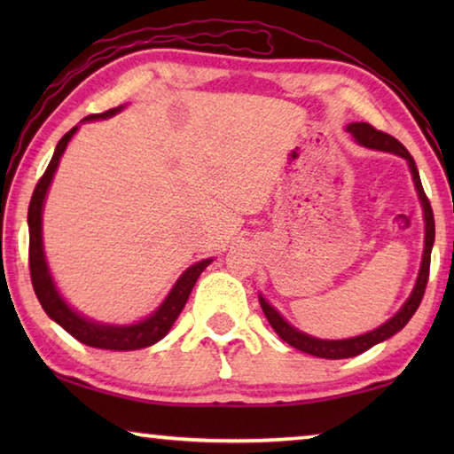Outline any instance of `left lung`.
Returning a JSON list of instances; mask_svg holds the SVG:
<instances>
[{
  "mask_svg": "<svg viewBox=\"0 0 454 454\" xmlns=\"http://www.w3.org/2000/svg\"><path fill=\"white\" fill-rule=\"evenodd\" d=\"M348 132L356 137L358 144L366 145V148H374V150H384V152H393L403 156L404 160H409L411 172H412V180L414 186L419 190V198L422 202V208H425V222H427V236H425V254H422V264H420V272H419V280L417 286H414L412 294L406 304L398 310L393 318L388 322H384L382 326H379L372 333L356 336V338H347V340H320V338L309 336L304 333H298L296 328H292L286 320H284L278 312H276L270 304H268L262 296H260V306L266 314L268 322L274 328V333L278 334L284 342H288L290 347H294L298 350L306 352V355L318 356V358H350L356 355H363L364 350L372 348L374 344H379L382 340H387L393 334H396L398 330H403L406 326V322L412 318V314L417 312L420 306L422 296H425L427 290V282H428V272H430V250H433V242H434V216H433V208H430V202L422 190L420 184V176L417 170V164H414L412 156L404 145L387 132H380L374 126L366 124V121H356V124L348 126Z\"/></svg>",
  "mask_w": 454,
  "mask_h": 454,
  "instance_id": "1",
  "label": "left lung"
}]
</instances>
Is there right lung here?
I'll list each match as a JSON object with an SVG mask.
<instances>
[{
    "mask_svg": "<svg viewBox=\"0 0 454 454\" xmlns=\"http://www.w3.org/2000/svg\"><path fill=\"white\" fill-rule=\"evenodd\" d=\"M121 107H112V110L102 112V114H90L86 120H98V118H110L114 114L120 112ZM75 129L72 128L56 145V152L50 160L48 168H45L43 176L40 182L35 184V190L32 194V200H29V210H27V224H29V274H32V284H34V292L40 301L42 309L51 320H56L58 325L70 333L74 338H78L80 342L88 344V347L94 348H104V350H137V348H145L152 347L153 342L162 340V338L168 334V330L172 328L174 320L178 318V314L182 312L184 304H186L188 296L194 284L198 280V276L202 274V270L208 266L212 260H202L194 266H190L186 272L182 274V278L176 282V286L172 288L170 294L164 301V304L152 314L150 318H145L144 322H137V325L132 326H106V325H96V322L86 320L80 317L78 312H74L70 306H67L61 296L58 294L56 286H53L51 276L48 272V266H45V258H43V246H42V206H43V198L45 192L50 188V182L53 178V172L59 164L61 153H64L67 142L72 140V136L75 134Z\"/></svg>",
    "mask_w": 454,
    "mask_h": 454,
    "instance_id": "right-lung-1",
    "label": "right lung"
}]
</instances>
